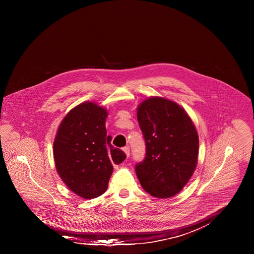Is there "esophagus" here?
Instances as JSON below:
<instances>
[{
    "instance_id": "esophagus-1",
    "label": "esophagus",
    "mask_w": 254,
    "mask_h": 254,
    "mask_svg": "<svg viewBox=\"0 0 254 254\" xmlns=\"http://www.w3.org/2000/svg\"><path fill=\"white\" fill-rule=\"evenodd\" d=\"M123 151L125 152L126 156L129 157V155H130V148H129L128 146H124V147H123Z\"/></svg>"
}]
</instances>
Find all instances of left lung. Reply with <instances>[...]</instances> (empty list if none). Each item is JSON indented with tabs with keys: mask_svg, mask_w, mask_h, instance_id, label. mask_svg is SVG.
Returning a JSON list of instances; mask_svg holds the SVG:
<instances>
[{
	"mask_svg": "<svg viewBox=\"0 0 254 254\" xmlns=\"http://www.w3.org/2000/svg\"><path fill=\"white\" fill-rule=\"evenodd\" d=\"M145 156L135 166L141 186L150 195L168 198L190 179L197 162L198 136L187 112L176 103L149 98L137 111Z\"/></svg>",
	"mask_w": 254,
	"mask_h": 254,
	"instance_id": "1",
	"label": "left lung"
}]
</instances>
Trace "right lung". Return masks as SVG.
Segmentation results:
<instances>
[{"mask_svg":"<svg viewBox=\"0 0 254 254\" xmlns=\"http://www.w3.org/2000/svg\"><path fill=\"white\" fill-rule=\"evenodd\" d=\"M107 110L94 103L71 109L62 121L54 142V157L59 175L83 198H95L108 189L112 164L126 154L107 137Z\"/></svg>","mask_w":254,"mask_h":254,"instance_id":"add662e5","label":"right lung"}]
</instances>
